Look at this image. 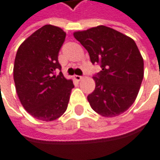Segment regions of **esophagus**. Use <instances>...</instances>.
<instances>
[{
  "label": "esophagus",
  "mask_w": 160,
  "mask_h": 160,
  "mask_svg": "<svg viewBox=\"0 0 160 160\" xmlns=\"http://www.w3.org/2000/svg\"><path fill=\"white\" fill-rule=\"evenodd\" d=\"M74 79L76 80H78V81H80V80H81L83 79V77H82V76H80V75H75Z\"/></svg>",
  "instance_id": "obj_1"
}]
</instances>
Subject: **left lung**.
I'll use <instances>...</instances> for the list:
<instances>
[{"mask_svg":"<svg viewBox=\"0 0 160 160\" xmlns=\"http://www.w3.org/2000/svg\"><path fill=\"white\" fill-rule=\"evenodd\" d=\"M74 38L101 70L93 76L96 88L88 96L91 108L103 117L126 112L135 102L143 79V59L134 40L99 25L76 32Z\"/></svg>","mask_w":160,"mask_h":160,"instance_id":"1","label":"left lung"}]
</instances>
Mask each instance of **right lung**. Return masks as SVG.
<instances>
[{"label":"right lung","instance_id":"obj_1","mask_svg":"<svg viewBox=\"0 0 160 160\" xmlns=\"http://www.w3.org/2000/svg\"><path fill=\"white\" fill-rule=\"evenodd\" d=\"M65 35L58 26L44 25L20 45L15 58L14 81L20 102L32 116L44 121L63 115L74 88L63 77L58 62Z\"/></svg>","mask_w":160,"mask_h":160}]
</instances>
